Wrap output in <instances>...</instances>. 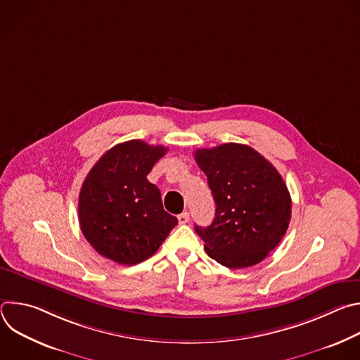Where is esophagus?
Here are the masks:
<instances>
[{
  "mask_svg": "<svg viewBox=\"0 0 360 360\" xmlns=\"http://www.w3.org/2000/svg\"><path fill=\"white\" fill-rule=\"evenodd\" d=\"M178 222L179 225H185L189 222V214L188 212H182L181 215H178Z\"/></svg>",
  "mask_w": 360,
  "mask_h": 360,
  "instance_id": "obj_1",
  "label": "esophagus"
}]
</instances>
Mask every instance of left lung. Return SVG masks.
<instances>
[{
	"label": "left lung",
	"instance_id": "left-lung-1",
	"mask_svg": "<svg viewBox=\"0 0 360 360\" xmlns=\"http://www.w3.org/2000/svg\"><path fill=\"white\" fill-rule=\"evenodd\" d=\"M195 160L217 205L210 226L195 225L205 250L231 269L262 262L290 222L292 200L282 176L259 152L235 142L196 149Z\"/></svg>",
	"mask_w": 360,
	"mask_h": 360
}]
</instances>
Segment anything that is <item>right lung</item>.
I'll use <instances>...</instances> for the list:
<instances>
[{
	"mask_svg": "<svg viewBox=\"0 0 360 360\" xmlns=\"http://www.w3.org/2000/svg\"><path fill=\"white\" fill-rule=\"evenodd\" d=\"M168 148L132 139L92 167L78 199L81 231L107 259L136 265L155 253L178 219L164 211L160 189L146 179Z\"/></svg>",
	"mask_w": 360,
	"mask_h": 360,
	"instance_id": "1",
	"label": "right lung"
}]
</instances>
